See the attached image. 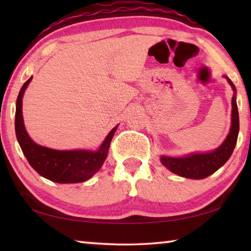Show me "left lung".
<instances>
[{"mask_svg": "<svg viewBox=\"0 0 251 251\" xmlns=\"http://www.w3.org/2000/svg\"><path fill=\"white\" fill-rule=\"evenodd\" d=\"M224 77L230 85L233 96L231 100V126L226 139L218 148L207 152H193L181 157L160 156V161L165 167L178 176L190 178V179H202L210 176L224 166V164L230 158L233 150H235L238 133H239V114L236 103V87L233 83L226 75Z\"/></svg>", "mask_w": 251, "mask_h": 251, "instance_id": "left-lung-1", "label": "left lung"}]
</instances>
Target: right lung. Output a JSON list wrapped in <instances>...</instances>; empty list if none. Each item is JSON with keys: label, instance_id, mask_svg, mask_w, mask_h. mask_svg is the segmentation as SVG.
<instances>
[{"label": "right lung", "instance_id": "add662e5", "mask_svg": "<svg viewBox=\"0 0 251 251\" xmlns=\"http://www.w3.org/2000/svg\"><path fill=\"white\" fill-rule=\"evenodd\" d=\"M32 78L33 76L24 83L16 100L15 134L21 150L29 165L46 179L58 184L86 181L95 175L104 164L118 125L109 131L97 151H57L39 145L28 136L22 115L23 95Z\"/></svg>", "mask_w": 251, "mask_h": 251}]
</instances>
